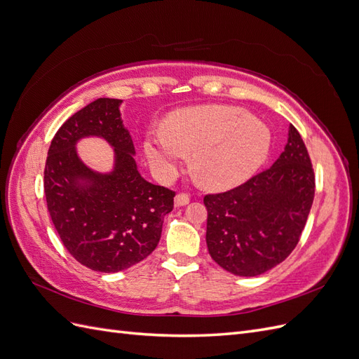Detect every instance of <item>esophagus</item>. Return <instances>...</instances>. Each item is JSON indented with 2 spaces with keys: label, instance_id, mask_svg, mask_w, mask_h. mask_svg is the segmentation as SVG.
Listing matches in <instances>:
<instances>
[{
  "label": "esophagus",
  "instance_id": "esophagus-1",
  "mask_svg": "<svg viewBox=\"0 0 359 359\" xmlns=\"http://www.w3.org/2000/svg\"><path fill=\"white\" fill-rule=\"evenodd\" d=\"M189 202H190V198L187 196V194H184V193L177 194L175 201H173V203H175L177 208H180V206H186Z\"/></svg>",
  "mask_w": 359,
  "mask_h": 359
}]
</instances>
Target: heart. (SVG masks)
<instances>
[{
  "instance_id": "heart-1",
  "label": "heart",
  "mask_w": 359,
  "mask_h": 359,
  "mask_svg": "<svg viewBox=\"0 0 359 359\" xmlns=\"http://www.w3.org/2000/svg\"><path fill=\"white\" fill-rule=\"evenodd\" d=\"M273 136L265 123L233 106H199L173 115L168 126L149 128L144 154L157 177L178 173L193 153V169L205 187L240 186L266 161Z\"/></svg>"
}]
</instances>
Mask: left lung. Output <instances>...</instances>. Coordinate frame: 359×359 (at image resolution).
<instances>
[{"mask_svg": "<svg viewBox=\"0 0 359 359\" xmlns=\"http://www.w3.org/2000/svg\"><path fill=\"white\" fill-rule=\"evenodd\" d=\"M314 199V173L298 130L269 169L229 191L206 194V245L227 273L256 277L292 253Z\"/></svg>", "mask_w": 359, "mask_h": 359, "instance_id": "left-lung-1", "label": "left lung"}]
</instances>
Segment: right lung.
Here are the masks:
<instances>
[{
    "label": "right lung",
    "instance_id": "1",
    "mask_svg": "<svg viewBox=\"0 0 359 359\" xmlns=\"http://www.w3.org/2000/svg\"><path fill=\"white\" fill-rule=\"evenodd\" d=\"M121 103L103 97L70 116L53 136L45 166L48 210L64 247L99 273L124 271L153 253L175 196L139 173ZM85 137L110 144L114 165L109 172L81 161L77 142Z\"/></svg>",
    "mask_w": 359,
    "mask_h": 359
}]
</instances>
